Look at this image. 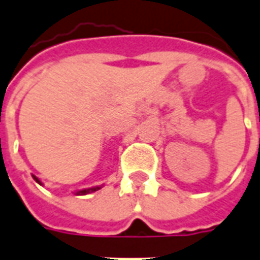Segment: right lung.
<instances>
[{
  "instance_id": "1",
  "label": "right lung",
  "mask_w": 260,
  "mask_h": 260,
  "mask_svg": "<svg viewBox=\"0 0 260 260\" xmlns=\"http://www.w3.org/2000/svg\"><path fill=\"white\" fill-rule=\"evenodd\" d=\"M33 178L36 180V182L42 184V182L39 181V178H37V177H35V175H33ZM97 189H100V186H94V188H89V189H82V191L76 192V195H86V193H91V192L97 191Z\"/></svg>"
}]
</instances>
